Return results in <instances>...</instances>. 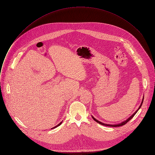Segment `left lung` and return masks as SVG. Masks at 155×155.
Segmentation results:
<instances>
[{
	"label": "left lung",
	"instance_id": "left-lung-1",
	"mask_svg": "<svg viewBox=\"0 0 155 155\" xmlns=\"http://www.w3.org/2000/svg\"><path fill=\"white\" fill-rule=\"evenodd\" d=\"M144 98V97H143ZM143 99H142V103H141V104H140V107H139V108L137 110V111L136 112H135V113H134V114H132V115L131 116V117H130L128 119H127L126 121H123V122H122V123H121L120 124H105V123H102V122H101V121H98V120H97L96 119H95L93 117H92V118H93V120L95 121H96L97 123H99V124H102V125H104V126H110V127H118V126H123V125H124L125 124H126L129 121H130L132 118L134 117V116L136 114V113L137 112V111L138 110L140 109V108L141 107V106H142V103H143Z\"/></svg>",
	"mask_w": 155,
	"mask_h": 155
}]
</instances>
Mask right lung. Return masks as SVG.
I'll list each match as a JSON object with an SVG mask.
<instances>
[{
	"label": "right lung",
	"mask_w": 155,
	"mask_h": 155,
	"mask_svg": "<svg viewBox=\"0 0 155 155\" xmlns=\"http://www.w3.org/2000/svg\"><path fill=\"white\" fill-rule=\"evenodd\" d=\"M61 123H62V122H61V123H59V124H58V125H57V126H55V127H53V128H51V129H54V128H55V127H58V126H59V125H60V124H61Z\"/></svg>",
	"instance_id": "obj_1"
}]
</instances>
